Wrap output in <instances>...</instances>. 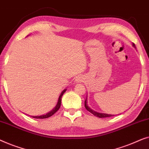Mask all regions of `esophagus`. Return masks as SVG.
Returning a JSON list of instances; mask_svg holds the SVG:
<instances>
[{
	"label": "esophagus",
	"instance_id": "obj_1",
	"mask_svg": "<svg viewBox=\"0 0 149 149\" xmlns=\"http://www.w3.org/2000/svg\"><path fill=\"white\" fill-rule=\"evenodd\" d=\"M77 81H81V77H78V78H77Z\"/></svg>",
	"mask_w": 149,
	"mask_h": 149
}]
</instances>
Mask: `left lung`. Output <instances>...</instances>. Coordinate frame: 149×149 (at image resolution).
I'll list each match as a JSON object with an SVG mask.
<instances>
[{
  "label": "left lung",
  "instance_id": "obj_1",
  "mask_svg": "<svg viewBox=\"0 0 149 149\" xmlns=\"http://www.w3.org/2000/svg\"><path fill=\"white\" fill-rule=\"evenodd\" d=\"M133 47L136 48V46L134 44H132ZM87 98H86L85 100V102H84V105H85V108L86 109L87 111H88L89 112H91L92 114H93L94 116H96V117H99V118H102V117H111L113 116H114V115H111V114H107V113H98V112H96L95 111H94L92 109H91L87 105Z\"/></svg>",
  "mask_w": 149,
  "mask_h": 149
}]
</instances>
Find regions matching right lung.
<instances>
[{
	"mask_svg": "<svg viewBox=\"0 0 149 149\" xmlns=\"http://www.w3.org/2000/svg\"><path fill=\"white\" fill-rule=\"evenodd\" d=\"M66 91V89L64 90L62 92L61 94V95L59 96V97H58V102H57V104H56L55 107L54 109H53V110L51 111H50L48 113L45 114V115H42V116H31L33 117V118H36V119H45V118H48V117H51L54 115L55 113L59 109L60 107H61V98H62V96L63 95V94L65 93V92Z\"/></svg>",
	"mask_w": 149,
	"mask_h": 149,
	"instance_id": "1",
	"label": "right lung"
}]
</instances>
